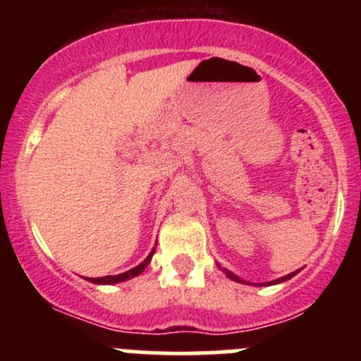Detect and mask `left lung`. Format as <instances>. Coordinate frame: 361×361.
<instances>
[{"label": "left lung", "mask_w": 361, "mask_h": 361, "mask_svg": "<svg viewBox=\"0 0 361 361\" xmlns=\"http://www.w3.org/2000/svg\"><path fill=\"white\" fill-rule=\"evenodd\" d=\"M225 274H227V276H228V278H231V279H234V281H241V279H239V278H238V276H234V274H232V272L225 271ZM293 276H295V272H292V274H288V276H285V278L278 279V281H272V283H281V281H286V279L293 278ZM243 283H245V281H243ZM269 285H271V283H269Z\"/></svg>", "instance_id": "1"}]
</instances>
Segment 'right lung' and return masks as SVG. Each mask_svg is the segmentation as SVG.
Instances as JSON below:
<instances>
[{"label":"right lung","instance_id":"1","mask_svg":"<svg viewBox=\"0 0 361 361\" xmlns=\"http://www.w3.org/2000/svg\"><path fill=\"white\" fill-rule=\"evenodd\" d=\"M154 253H155V250H152V253L148 255V257L145 258V260L141 262V264L137 265V267L130 269V271L122 272V274H116V276H106V278H89V281L97 283V285H115V283H122V281H126V279L134 278V276L141 274V272H143L145 269L148 267V264H150V260H152V257H154Z\"/></svg>","mask_w":361,"mask_h":361}]
</instances>
